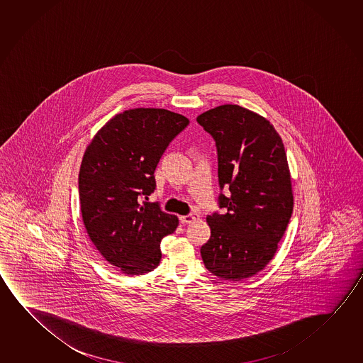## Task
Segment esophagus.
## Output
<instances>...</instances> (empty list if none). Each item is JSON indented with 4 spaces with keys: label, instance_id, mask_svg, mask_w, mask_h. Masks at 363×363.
Returning <instances> with one entry per match:
<instances>
[{
    "label": "esophagus",
    "instance_id": "obj_1",
    "mask_svg": "<svg viewBox=\"0 0 363 363\" xmlns=\"http://www.w3.org/2000/svg\"><path fill=\"white\" fill-rule=\"evenodd\" d=\"M199 218V215L197 213H190V215H186V216H181L179 218V221L182 223H195L196 220Z\"/></svg>",
    "mask_w": 363,
    "mask_h": 363
}]
</instances>
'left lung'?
I'll list each match as a JSON object with an SVG mask.
<instances>
[{
	"label": "left lung",
	"instance_id": "1",
	"mask_svg": "<svg viewBox=\"0 0 363 363\" xmlns=\"http://www.w3.org/2000/svg\"><path fill=\"white\" fill-rule=\"evenodd\" d=\"M197 122L216 142L223 213L207 216L211 236L201 246L210 273L239 281L273 259L293 212L284 145L268 119L236 104L202 113Z\"/></svg>",
	"mask_w": 363,
	"mask_h": 363
}]
</instances>
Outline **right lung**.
<instances>
[{"mask_svg": "<svg viewBox=\"0 0 363 363\" xmlns=\"http://www.w3.org/2000/svg\"><path fill=\"white\" fill-rule=\"evenodd\" d=\"M190 121L158 108L119 113L95 134L79 172L84 225L101 257L128 275L150 273L161 262V240L179 218L147 202L155 171L171 140Z\"/></svg>", "mask_w": 363, "mask_h": 363, "instance_id": "obj_1", "label": "right lung"}]
</instances>
